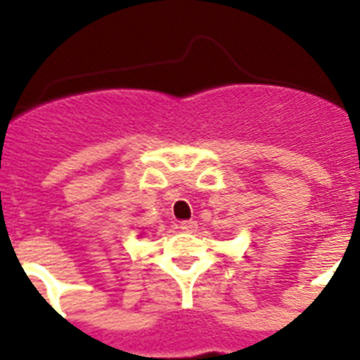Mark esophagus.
Listing matches in <instances>:
<instances>
[{"mask_svg": "<svg viewBox=\"0 0 360 360\" xmlns=\"http://www.w3.org/2000/svg\"><path fill=\"white\" fill-rule=\"evenodd\" d=\"M180 229H182L184 232H195L196 229H198V224L193 221V219H187V221H182V224H180Z\"/></svg>", "mask_w": 360, "mask_h": 360, "instance_id": "obj_1", "label": "esophagus"}]
</instances>
